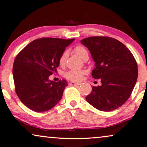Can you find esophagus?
I'll return each mask as SVG.
<instances>
[{"label":"esophagus","mask_w":147,"mask_h":147,"mask_svg":"<svg viewBox=\"0 0 147 147\" xmlns=\"http://www.w3.org/2000/svg\"><path fill=\"white\" fill-rule=\"evenodd\" d=\"M70 85H72V86H76V85H81V83H75V82H71V83H70Z\"/></svg>","instance_id":"34e87169"}]
</instances>
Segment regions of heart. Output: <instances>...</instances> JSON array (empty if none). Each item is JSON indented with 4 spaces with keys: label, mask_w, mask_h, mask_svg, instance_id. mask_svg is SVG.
Returning <instances> with one entry per match:
<instances>
[{
    "label": "heart",
    "mask_w": 147,
    "mask_h": 147,
    "mask_svg": "<svg viewBox=\"0 0 147 147\" xmlns=\"http://www.w3.org/2000/svg\"><path fill=\"white\" fill-rule=\"evenodd\" d=\"M74 52L79 57L83 60L85 59V58L89 57V52H88L87 49L81 45L75 47ZM66 58H67V53L66 52H64L59 58V64L60 65L64 64ZM85 70H70L65 73V77L71 81L77 82L81 81L83 75H85Z\"/></svg>",
    "instance_id": "heart-1"
}]
</instances>
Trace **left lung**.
<instances>
[{"mask_svg":"<svg viewBox=\"0 0 147 147\" xmlns=\"http://www.w3.org/2000/svg\"><path fill=\"white\" fill-rule=\"evenodd\" d=\"M81 42L89 49L95 62L92 77L100 79L101 83V86H93L86 100L103 111L122 106L137 81L138 66L134 56L124 44L109 37H89Z\"/></svg>","mask_w":147,"mask_h":147,"instance_id":"1","label":"left lung"}]
</instances>
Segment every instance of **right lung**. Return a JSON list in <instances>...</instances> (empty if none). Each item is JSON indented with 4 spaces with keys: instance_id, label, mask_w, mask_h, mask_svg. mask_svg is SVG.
Wrapping results in <instances>:
<instances>
[{
    "instance_id": "1",
    "label": "right lung",
    "mask_w": 147,
    "mask_h": 147,
    "mask_svg": "<svg viewBox=\"0 0 147 147\" xmlns=\"http://www.w3.org/2000/svg\"><path fill=\"white\" fill-rule=\"evenodd\" d=\"M74 40L37 39L17 54L13 67L15 92L31 110L48 111L61 99L67 81L54 82L50 81L49 77L56 72L60 56Z\"/></svg>"
}]
</instances>
